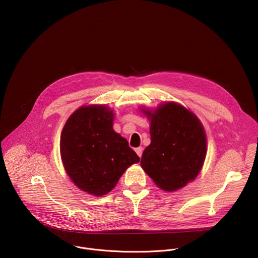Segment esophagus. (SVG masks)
<instances>
[{"label":"esophagus","instance_id":"34e87169","mask_svg":"<svg viewBox=\"0 0 258 258\" xmlns=\"http://www.w3.org/2000/svg\"><path fill=\"white\" fill-rule=\"evenodd\" d=\"M136 153L138 154V156L141 158L142 157V154H143V148L142 147H139V148L136 149Z\"/></svg>","mask_w":258,"mask_h":258}]
</instances>
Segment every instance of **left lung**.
Masks as SVG:
<instances>
[{
	"instance_id": "1",
	"label": "left lung",
	"mask_w": 258,
	"mask_h": 258,
	"mask_svg": "<svg viewBox=\"0 0 258 258\" xmlns=\"http://www.w3.org/2000/svg\"><path fill=\"white\" fill-rule=\"evenodd\" d=\"M150 120L151 143L141 166L160 189L173 192L199 174L206 157V134L199 118L186 107L165 102L156 109L141 108Z\"/></svg>"
}]
</instances>
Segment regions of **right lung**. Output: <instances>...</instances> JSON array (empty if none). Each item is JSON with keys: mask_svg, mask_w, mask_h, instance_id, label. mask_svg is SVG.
Returning a JSON list of instances; mask_svg holds the SVG:
<instances>
[{"mask_svg": "<svg viewBox=\"0 0 258 258\" xmlns=\"http://www.w3.org/2000/svg\"><path fill=\"white\" fill-rule=\"evenodd\" d=\"M113 110L82 106L67 119L60 138L63 166L75 185L101 197L111 191L132 164L140 161L126 139L113 130Z\"/></svg>", "mask_w": 258, "mask_h": 258, "instance_id": "add662e5", "label": "right lung"}]
</instances>
